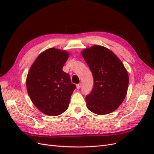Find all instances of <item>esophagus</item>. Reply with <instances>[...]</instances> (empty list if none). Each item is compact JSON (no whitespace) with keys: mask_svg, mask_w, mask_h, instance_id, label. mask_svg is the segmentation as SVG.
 Segmentation results:
<instances>
[{"mask_svg":"<svg viewBox=\"0 0 154 154\" xmlns=\"http://www.w3.org/2000/svg\"><path fill=\"white\" fill-rule=\"evenodd\" d=\"M81 87H82V84H81V83H79V84H77V85H76V87H77L78 89H79V88H80Z\"/></svg>","mask_w":154,"mask_h":154,"instance_id":"34e87169","label":"esophagus"}]
</instances>
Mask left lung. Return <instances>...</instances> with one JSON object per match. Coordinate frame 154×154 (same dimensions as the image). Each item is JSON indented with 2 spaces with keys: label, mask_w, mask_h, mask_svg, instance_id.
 <instances>
[{
  "label": "left lung",
  "mask_w": 154,
  "mask_h": 154,
  "mask_svg": "<svg viewBox=\"0 0 154 154\" xmlns=\"http://www.w3.org/2000/svg\"><path fill=\"white\" fill-rule=\"evenodd\" d=\"M82 54L94 78V87L85 97L87 109L98 115L112 112L127 95V71L117 56L103 46L93 45Z\"/></svg>",
  "instance_id": "8db88e82"
}]
</instances>
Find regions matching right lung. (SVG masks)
<instances>
[{"instance_id": "obj_1", "label": "right lung", "mask_w": 154, "mask_h": 154, "mask_svg": "<svg viewBox=\"0 0 154 154\" xmlns=\"http://www.w3.org/2000/svg\"><path fill=\"white\" fill-rule=\"evenodd\" d=\"M69 58L66 51L54 48L40 53L26 79L27 91L37 109L51 116H58L69 107L76 85L62 68Z\"/></svg>"}]
</instances>
